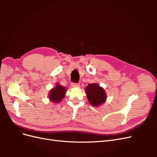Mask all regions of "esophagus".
<instances>
[{
  "label": "esophagus",
  "mask_w": 157,
  "mask_h": 157,
  "mask_svg": "<svg viewBox=\"0 0 157 157\" xmlns=\"http://www.w3.org/2000/svg\"><path fill=\"white\" fill-rule=\"evenodd\" d=\"M71 86L74 87V88H78V87L80 86V84L78 83L73 82V83H71Z\"/></svg>",
  "instance_id": "34e87169"
}]
</instances>
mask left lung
<instances>
[{"instance_id": "left-lung-1", "label": "left lung", "mask_w": 157, "mask_h": 157, "mask_svg": "<svg viewBox=\"0 0 157 157\" xmlns=\"http://www.w3.org/2000/svg\"><path fill=\"white\" fill-rule=\"evenodd\" d=\"M86 93L90 103L93 106L100 105L105 101V92L97 84H89L86 88Z\"/></svg>"}]
</instances>
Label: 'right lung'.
I'll return each mask as SVG.
<instances>
[{
    "mask_svg": "<svg viewBox=\"0 0 157 157\" xmlns=\"http://www.w3.org/2000/svg\"><path fill=\"white\" fill-rule=\"evenodd\" d=\"M66 89L65 87L61 86L60 84H58L56 88L50 90L49 94V99L52 102L59 103L65 97Z\"/></svg>",
    "mask_w": 157,
    "mask_h": 157,
    "instance_id": "add662e5",
    "label": "right lung"
}]
</instances>
